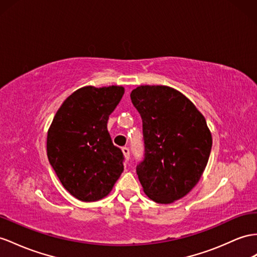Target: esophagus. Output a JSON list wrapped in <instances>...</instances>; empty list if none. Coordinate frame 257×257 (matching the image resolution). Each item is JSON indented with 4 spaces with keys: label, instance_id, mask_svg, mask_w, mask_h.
<instances>
[{
    "label": "esophagus",
    "instance_id": "34e87169",
    "mask_svg": "<svg viewBox=\"0 0 257 257\" xmlns=\"http://www.w3.org/2000/svg\"><path fill=\"white\" fill-rule=\"evenodd\" d=\"M122 153H123L124 159H126V160L128 161V160H129V157H130V151H129V148H127V147H123V148H122Z\"/></svg>",
    "mask_w": 257,
    "mask_h": 257
}]
</instances>
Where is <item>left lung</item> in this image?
<instances>
[{
	"mask_svg": "<svg viewBox=\"0 0 257 257\" xmlns=\"http://www.w3.org/2000/svg\"><path fill=\"white\" fill-rule=\"evenodd\" d=\"M130 97L142 118L146 152L137 166L138 178L151 200L170 204L201 179L212 150V134L201 111L174 88L140 85Z\"/></svg>",
	"mask_w": 257,
	"mask_h": 257,
	"instance_id": "8db88e82",
	"label": "left lung"
}]
</instances>
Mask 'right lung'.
<instances>
[{"label": "right lung", "mask_w": 257, "mask_h": 257, "mask_svg": "<svg viewBox=\"0 0 257 257\" xmlns=\"http://www.w3.org/2000/svg\"><path fill=\"white\" fill-rule=\"evenodd\" d=\"M123 87L87 85L70 94L48 130V159L64 188L83 202L103 199L123 172V155L111 142L107 120Z\"/></svg>", "instance_id": "obj_1"}]
</instances>
